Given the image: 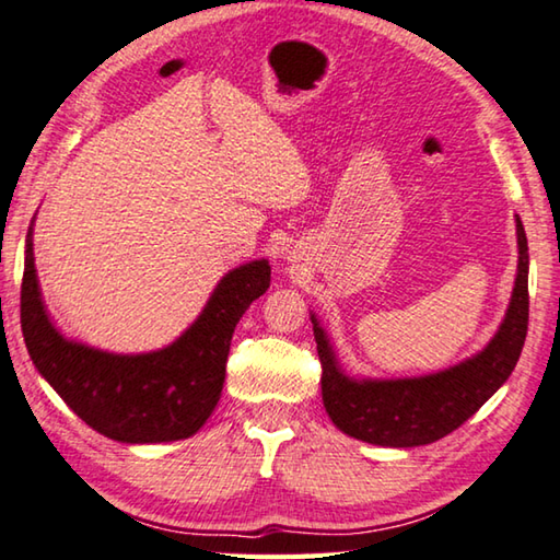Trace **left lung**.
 Returning <instances> with one entry per match:
<instances>
[{
  "label": "left lung",
  "instance_id": "obj_1",
  "mask_svg": "<svg viewBox=\"0 0 560 560\" xmlns=\"http://www.w3.org/2000/svg\"><path fill=\"white\" fill-rule=\"evenodd\" d=\"M516 234L518 273L509 312L486 349L458 366L419 378H351L341 371L326 331L312 314L322 359V396L336 429L376 446H425L456 431L499 392L516 369L528 331V242L518 217Z\"/></svg>",
  "mask_w": 560,
  "mask_h": 560
}]
</instances>
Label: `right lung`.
Returning <instances> with one entry per match:
<instances>
[{
  "label": "right lung",
  "mask_w": 560,
  "mask_h": 560,
  "mask_svg": "<svg viewBox=\"0 0 560 560\" xmlns=\"http://www.w3.org/2000/svg\"><path fill=\"white\" fill-rule=\"evenodd\" d=\"M266 259L229 271L186 331L166 349L124 357L69 341L49 322L34 269L32 226L22 277V334L39 374L102 436L164 443L197 433L219 404L238 318L266 294Z\"/></svg>",
  "instance_id": "right-lung-1"
}]
</instances>
